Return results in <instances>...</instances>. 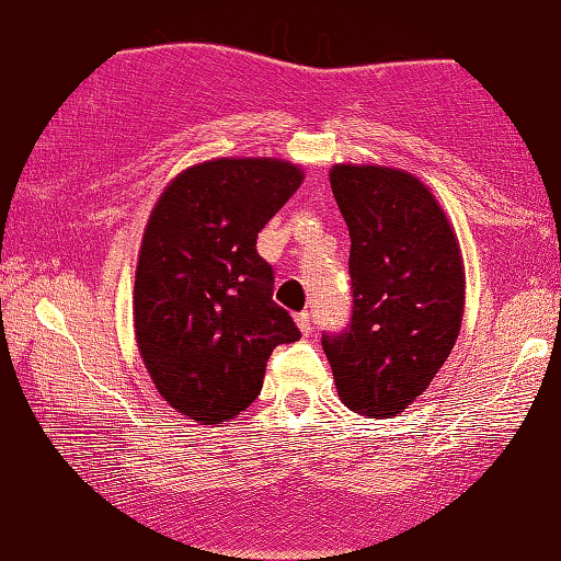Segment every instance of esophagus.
Instances as JSON below:
<instances>
[{"mask_svg": "<svg viewBox=\"0 0 561 561\" xmlns=\"http://www.w3.org/2000/svg\"><path fill=\"white\" fill-rule=\"evenodd\" d=\"M295 319H297V327H299L301 334H309V332H312V329H314L312 314H309V312H299Z\"/></svg>", "mask_w": 561, "mask_h": 561, "instance_id": "obj_1", "label": "esophagus"}]
</instances>
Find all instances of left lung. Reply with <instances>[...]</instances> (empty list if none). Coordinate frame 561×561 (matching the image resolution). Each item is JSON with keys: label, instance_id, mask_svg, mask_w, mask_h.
I'll return each mask as SVG.
<instances>
[{"label": "left lung", "instance_id": "8db88e82", "mask_svg": "<svg viewBox=\"0 0 561 561\" xmlns=\"http://www.w3.org/2000/svg\"><path fill=\"white\" fill-rule=\"evenodd\" d=\"M334 199L350 227L352 322L322 334L344 407L397 416L437 377L465 314L455 229L426 186L402 169L336 164Z\"/></svg>", "mask_w": 561, "mask_h": 561}]
</instances>
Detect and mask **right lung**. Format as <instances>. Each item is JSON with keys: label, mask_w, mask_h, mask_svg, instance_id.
I'll list each match as a JSON object with an SVG mask.
<instances>
[{"label": "right lung", "mask_w": 561, "mask_h": 561, "mask_svg": "<svg viewBox=\"0 0 561 561\" xmlns=\"http://www.w3.org/2000/svg\"><path fill=\"white\" fill-rule=\"evenodd\" d=\"M305 172L270 157L184 169L149 215L135 277V334L159 394L202 424L234 420L262 392L274 346L299 340L272 299L256 234Z\"/></svg>", "instance_id": "right-lung-1"}]
</instances>
